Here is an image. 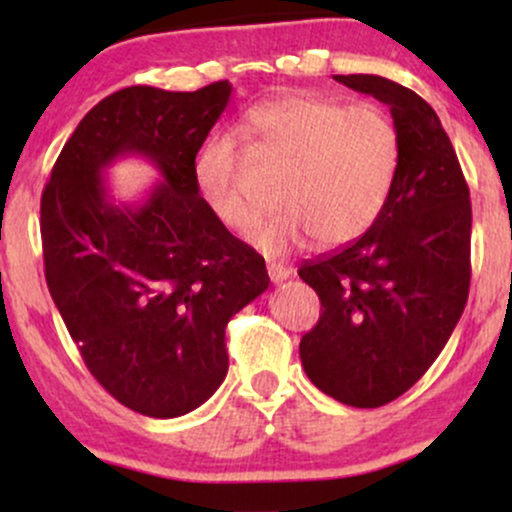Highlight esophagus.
I'll list each match as a JSON object with an SVG mask.
<instances>
[{"label": "esophagus", "mask_w": 512, "mask_h": 512, "mask_svg": "<svg viewBox=\"0 0 512 512\" xmlns=\"http://www.w3.org/2000/svg\"><path fill=\"white\" fill-rule=\"evenodd\" d=\"M267 272H269V279H272L274 284H279V281H286L293 274L291 269L286 267V264H281V262H269Z\"/></svg>", "instance_id": "obj_1"}]
</instances>
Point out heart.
Listing matches in <instances>:
<instances>
[{
	"label": "heart",
	"mask_w": 512,
	"mask_h": 512,
	"mask_svg": "<svg viewBox=\"0 0 512 512\" xmlns=\"http://www.w3.org/2000/svg\"><path fill=\"white\" fill-rule=\"evenodd\" d=\"M250 154L284 166V209L252 231V243L281 252L313 236L320 248H339L373 226L390 197L399 166V134L375 103L346 105L320 93H293L250 108L243 117ZM248 154L233 132H214L199 146L192 175L216 221L245 231L267 199L252 195Z\"/></svg>",
	"instance_id": "heart-1"
}]
</instances>
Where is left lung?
<instances>
[{
    "label": "left lung",
    "mask_w": 512,
    "mask_h": 512,
    "mask_svg": "<svg viewBox=\"0 0 512 512\" xmlns=\"http://www.w3.org/2000/svg\"><path fill=\"white\" fill-rule=\"evenodd\" d=\"M334 81L390 108L399 166L373 226L298 269L322 303L301 339V361L317 390L375 409L431 368L460 320L472 274V202L450 137L424 98L375 74Z\"/></svg>",
    "instance_id": "1"
}]
</instances>
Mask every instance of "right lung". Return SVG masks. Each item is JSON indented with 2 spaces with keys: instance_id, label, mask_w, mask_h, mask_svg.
Returning <instances> with one entry per match:
<instances>
[{
  "instance_id": "right-lung-1",
  "label": "right lung",
  "mask_w": 512,
  "mask_h": 512,
  "mask_svg": "<svg viewBox=\"0 0 512 512\" xmlns=\"http://www.w3.org/2000/svg\"><path fill=\"white\" fill-rule=\"evenodd\" d=\"M231 91H115L74 129L40 199L45 279L86 368L154 419L219 390L228 320L269 286L262 257L211 216L192 175ZM122 155L162 173L139 205L109 197L102 173Z\"/></svg>"
}]
</instances>
